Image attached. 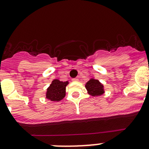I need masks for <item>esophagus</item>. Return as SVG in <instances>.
Wrapping results in <instances>:
<instances>
[{"mask_svg":"<svg viewBox=\"0 0 149 149\" xmlns=\"http://www.w3.org/2000/svg\"><path fill=\"white\" fill-rule=\"evenodd\" d=\"M72 81L78 82V81H79V79H77V78H75V79H72Z\"/></svg>","mask_w":149,"mask_h":149,"instance_id":"34e87169","label":"esophagus"}]
</instances>
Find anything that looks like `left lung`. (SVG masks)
Segmentation results:
<instances>
[{"instance_id": "obj_1", "label": "left lung", "mask_w": 149, "mask_h": 149, "mask_svg": "<svg viewBox=\"0 0 149 149\" xmlns=\"http://www.w3.org/2000/svg\"><path fill=\"white\" fill-rule=\"evenodd\" d=\"M87 93L93 97H100L105 93L104 86L98 79L91 78L85 84Z\"/></svg>"}]
</instances>
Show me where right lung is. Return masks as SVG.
I'll use <instances>...</instances> for the list:
<instances>
[{"mask_svg": "<svg viewBox=\"0 0 149 149\" xmlns=\"http://www.w3.org/2000/svg\"><path fill=\"white\" fill-rule=\"evenodd\" d=\"M68 81H62L59 79H54L47 88L45 99L52 102H60L65 97L66 86Z\"/></svg>", "mask_w": 149, "mask_h": 149, "instance_id": "right-lung-1", "label": "right lung"}]
</instances>
